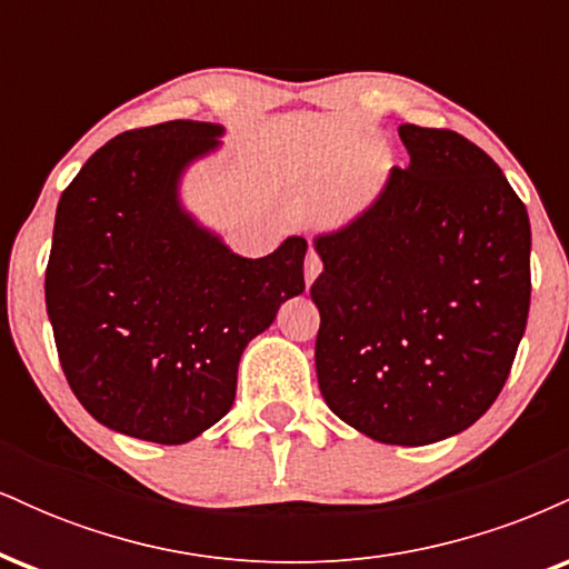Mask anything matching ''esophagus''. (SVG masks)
Returning a JSON list of instances; mask_svg holds the SVG:
<instances>
[{
    "instance_id": "obj_1",
    "label": "esophagus",
    "mask_w": 569,
    "mask_h": 569,
    "mask_svg": "<svg viewBox=\"0 0 569 569\" xmlns=\"http://www.w3.org/2000/svg\"><path fill=\"white\" fill-rule=\"evenodd\" d=\"M321 267H323L321 259H318V253L310 248V251H307V259H305V283L307 286L321 276Z\"/></svg>"
}]
</instances>
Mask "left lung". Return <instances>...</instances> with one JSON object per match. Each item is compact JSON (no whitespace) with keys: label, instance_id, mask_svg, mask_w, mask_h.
<instances>
[{"label":"left lung","instance_id":"obj_1","mask_svg":"<svg viewBox=\"0 0 569 569\" xmlns=\"http://www.w3.org/2000/svg\"><path fill=\"white\" fill-rule=\"evenodd\" d=\"M409 168L342 230L318 234L316 371L369 439L426 447L500 396L530 312V217L485 149L401 126Z\"/></svg>","mask_w":569,"mask_h":569}]
</instances>
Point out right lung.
Instances as JSON below:
<instances>
[{
	"label": "right lung",
	"instance_id": "right-lung-1",
	"mask_svg": "<svg viewBox=\"0 0 569 569\" xmlns=\"http://www.w3.org/2000/svg\"><path fill=\"white\" fill-rule=\"evenodd\" d=\"M221 133L126 130L58 200L44 302L61 369L101 426L133 439L187 443L219 422L246 345L305 291V238L246 259L181 206V176Z\"/></svg>",
	"mask_w": 569,
	"mask_h": 569
}]
</instances>
